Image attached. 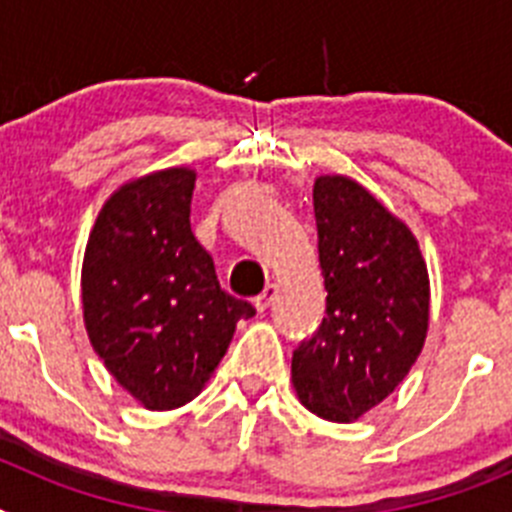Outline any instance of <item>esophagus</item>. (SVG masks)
I'll use <instances>...</instances> for the list:
<instances>
[{
  "mask_svg": "<svg viewBox=\"0 0 512 512\" xmlns=\"http://www.w3.org/2000/svg\"><path fill=\"white\" fill-rule=\"evenodd\" d=\"M274 297H277V287H274V284H266L264 292H261V295L253 300V307H256L259 312L269 310V305L274 302Z\"/></svg>",
  "mask_w": 512,
  "mask_h": 512,
  "instance_id": "34e87169",
  "label": "esophagus"
}]
</instances>
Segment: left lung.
I'll use <instances>...</instances> for the list:
<instances>
[{"label":"left lung","mask_w":512,"mask_h":512,"mask_svg":"<svg viewBox=\"0 0 512 512\" xmlns=\"http://www.w3.org/2000/svg\"><path fill=\"white\" fill-rule=\"evenodd\" d=\"M325 318L292 354V384L310 413L354 423L387 400L423 351L431 279L405 220L356 179L312 184Z\"/></svg>","instance_id":"left-lung-1"}]
</instances>
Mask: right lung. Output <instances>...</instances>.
I'll return each mask as SVG.
<instances>
[{
	"label": "right lung",
	"mask_w": 512,
	"mask_h": 512,
	"mask_svg": "<svg viewBox=\"0 0 512 512\" xmlns=\"http://www.w3.org/2000/svg\"><path fill=\"white\" fill-rule=\"evenodd\" d=\"M197 171L171 166L120 184L84 248L81 315L92 348L140 408L192 402L223 361L248 302L220 289L194 238Z\"/></svg>",
	"instance_id": "1"
}]
</instances>
